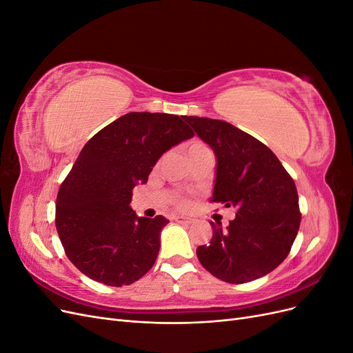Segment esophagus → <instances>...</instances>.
Returning a JSON list of instances; mask_svg holds the SVG:
<instances>
[{"label":"esophagus","mask_w":353,"mask_h":353,"mask_svg":"<svg viewBox=\"0 0 353 353\" xmlns=\"http://www.w3.org/2000/svg\"><path fill=\"white\" fill-rule=\"evenodd\" d=\"M172 219H174L175 222H178V223H185V225H190V223L193 222V218L183 216V215H175Z\"/></svg>","instance_id":"obj_1"}]
</instances>
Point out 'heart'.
<instances>
[{"label": "heart", "mask_w": 353, "mask_h": 353, "mask_svg": "<svg viewBox=\"0 0 353 353\" xmlns=\"http://www.w3.org/2000/svg\"><path fill=\"white\" fill-rule=\"evenodd\" d=\"M201 147H205V145L200 144V143H194V144H191V145L188 147V152H190V150H194V148H201Z\"/></svg>", "instance_id": "obj_1"}]
</instances>
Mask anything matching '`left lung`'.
<instances>
[{
  "mask_svg": "<svg viewBox=\"0 0 353 353\" xmlns=\"http://www.w3.org/2000/svg\"><path fill=\"white\" fill-rule=\"evenodd\" d=\"M216 157L212 201L237 209L227 228L210 222L212 240L197 248L203 268L243 284L270 274L290 252L301 225L294 181L268 147L234 125L183 116Z\"/></svg>",
  "mask_w": 353,
  "mask_h": 353,
  "instance_id": "left-lung-1",
  "label": "left lung"
}]
</instances>
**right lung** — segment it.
Masks as SVG:
<instances>
[{
	"label": "right lung",
	"instance_id": "right-lung-1",
	"mask_svg": "<svg viewBox=\"0 0 353 353\" xmlns=\"http://www.w3.org/2000/svg\"><path fill=\"white\" fill-rule=\"evenodd\" d=\"M194 135L176 114L131 112L83 145L59 190L56 228L69 261L91 280L122 287L152 270L165 216H137L132 190L163 153Z\"/></svg>",
	"mask_w": 353,
	"mask_h": 353
}]
</instances>
